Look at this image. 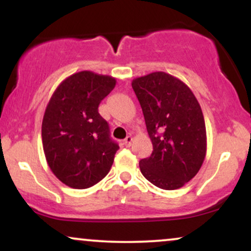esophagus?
Segmentation results:
<instances>
[{
    "label": "esophagus",
    "instance_id": "34e87169",
    "mask_svg": "<svg viewBox=\"0 0 251 251\" xmlns=\"http://www.w3.org/2000/svg\"><path fill=\"white\" fill-rule=\"evenodd\" d=\"M132 142H133V138L131 137V135H127V137L125 138V139H124V145L125 146H131V144H132Z\"/></svg>",
    "mask_w": 251,
    "mask_h": 251
}]
</instances>
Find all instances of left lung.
<instances>
[{
    "mask_svg": "<svg viewBox=\"0 0 251 251\" xmlns=\"http://www.w3.org/2000/svg\"><path fill=\"white\" fill-rule=\"evenodd\" d=\"M153 146L139 162L144 177L176 190L197 175L206 154V129L195 94L178 77L154 72L132 81Z\"/></svg>",
    "mask_w": 251,
    "mask_h": 251,
    "instance_id": "1",
    "label": "left lung"
}]
</instances>
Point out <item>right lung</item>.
I'll list each match as a JSON object with an SVG mask.
<instances>
[{
	"mask_svg": "<svg viewBox=\"0 0 251 251\" xmlns=\"http://www.w3.org/2000/svg\"><path fill=\"white\" fill-rule=\"evenodd\" d=\"M116 79L82 71L54 91L42 120V145L54 175L73 189L96 185L108 174L119 149L98 112Z\"/></svg>",
	"mask_w": 251,
	"mask_h": 251,
	"instance_id": "1",
	"label": "right lung"
}]
</instances>
